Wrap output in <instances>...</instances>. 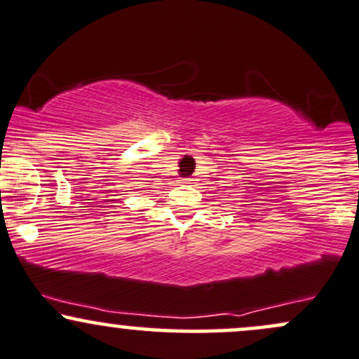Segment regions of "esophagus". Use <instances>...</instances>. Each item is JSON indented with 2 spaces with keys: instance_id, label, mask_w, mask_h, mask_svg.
<instances>
[{
  "instance_id": "obj_1",
  "label": "esophagus",
  "mask_w": 359,
  "mask_h": 359,
  "mask_svg": "<svg viewBox=\"0 0 359 359\" xmlns=\"http://www.w3.org/2000/svg\"><path fill=\"white\" fill-rule=\"evenodd\" d=\"M185 184H192V179H184Z\"/></svg>"
}]
</instances>
